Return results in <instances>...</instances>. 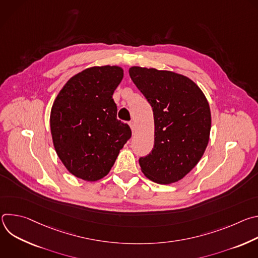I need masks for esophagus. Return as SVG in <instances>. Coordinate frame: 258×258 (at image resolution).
<instances>
[{
    "mask_svg": "<svg viewBox=\"0 0 258 258\" xmlns=\"http://www.w3.org/2000/svg\"><path fill=\"white\" fill-rule=\"evenodd\" d=\"M130 126H131V128H132V131L134 132L135 131V127H136V125H135V123H134V121H130Z\"/></svg>",
    "mask_w": 258,
    "mask_h": 258,
    "instance_id": "esophagus-1",
    "label": "esophagus"
}]
</instances>
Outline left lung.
<instances>
[{"label": "left lung", "mask_w": 258, "mask_h": 258, "mask_svg": "<svg viewBox=\"0 0 258 258\" xmlns=\"http://www.w3.org/2000/svg\"><path fill=\"white\" fill-rule=\"evenodd\" d=\"M128 72L154 115V147L140 157L141 169L155 182H175L196 166L206 149L211 127L209 104L187 77L139 66Z\"/></svg>", "instance_id": "obj_1"}]
</instances>
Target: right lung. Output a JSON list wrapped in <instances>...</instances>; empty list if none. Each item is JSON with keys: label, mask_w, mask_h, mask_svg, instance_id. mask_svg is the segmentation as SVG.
<instances>
[{"label": "right lung", "mask_w": 258, "mask_h": 258, "mask_svg": "<svg viewBox=\"0 0 258 258\" xmlns=\"http://www.w3.org/2000/svg\"><path fill=\"white\" fill-rule=\"evenodd\" d=\"M122 78L118 66L91 67L72 77L55 99L50 116L54 147L77 177H104L132 137L128 124L116 118L112 99Z\"/></svg>", "instance_id": "add662e5"}]
</instances>
